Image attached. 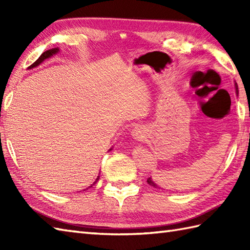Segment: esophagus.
<instances>
[{
  "instance_id": "obj_1",
  "label": "esophagus",
  "mask_w": 250,
  "mask_h": 250,
  "mask_svg": "<svg viewBox=\"0 0 250 250\" xmlns=\"http://www.w3.org/2000/svg\"><path fill=\"white\" fill-rule=\"evenodd\" d=\"M132 134H133V136L135 137L136 140L143 139V135H144V133H143V131H142L141 128H134L133 131H132Z\"/></svg>"
}]
</instances>
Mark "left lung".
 Instances as JSON below:
<instances>
[{
	"instance_id": "8db88e82",
	"label": "left lung",
	"mask_w": 250,
	"mask_h": 250,
	"mask_svg": "<svg viewBox=\"0 0 250 250\" xmlns=\"http://www.w3.org/2000/svg\"><path fill=\"white\" fill-rule=\"evenodd\" d=\"M235 88H236V93H237V92H238V91H237V84H236V86H235ZM147 183H148V184H149L150 186H152V187H155V188H158V186H157V185H156L155 183H153V182H152V179H151L150 177H149V178H147Z\"/></svg>"
}]
</instances>
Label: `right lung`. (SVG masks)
<instances>
[{"label":"right lung","instance_id":"add662e5","mask_svg":"<svg viewBox=\"0 0 250 250\" xmlns=\"http://www.w3.org/2000/svg\"><path fill=\"white\" fill-rule=\"evenodd\" d=\"M58 51H59V49H58V48H52V49H49V50H47V51L43 52V54H42V55L40 56L39 59H37V60H36L34 63H33V64H32V65H30V66H29V68H33V67L37 66V65H39V64H41V63L43 62L44 60H46L47 58H50L52 55H56ZM99 178H100V176H98V178H97V180H95V182H94V184L98 182ZM94 184H92V185H94ZM92 185L90 186V187H92Z\"/></svg>","mask_w":250,"mask_h":250}]
</instances>
